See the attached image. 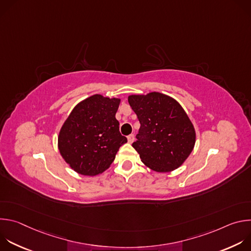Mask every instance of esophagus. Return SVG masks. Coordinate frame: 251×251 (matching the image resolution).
<instances>
[{
	"label": "esophagus",
	"instance_id": "obj_1",
	"mask_svg": "<svg viewBox=\"0 0 251 251\" xmlns=\"http://www.w3.org/2000/svg\"><path fill=\"white\" fill-rule=\"evenodd\" d=\"M127 140H128V143H130V144H132V143L134 142V135L131 134L127 137Z\"/></svg>",
	"mask_w": 251,
	"mask_h": 251
}]
</instances>
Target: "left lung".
Masks as SVG:
<instances>
[{"label": "left lung", "mask_w": 251, "mask_h": 251, "mask_svg": "<svg viewBox=\"0 0 251 251\" xmlns=\"http://www.w3.org/2000/svg\"><path fill=\"white\" fill-rule=\"evenodd\" d=\"M128 102L141 127L132 147L145 166L158 173L180 168L196 144V130L182 105L160 92L132 94Z\"/></svg>", "instance_id": "left-lung-1"}]
</instances>
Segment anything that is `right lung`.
I'll return each mask as SVG.
<instances>
[{"mask_svg":"<svg viewBox=\"0 0 251 251\" xmlns=\"http://www.w3.org/2000/svg\"><path fill=\"white\" fill-rule=\"evenodd\" d=\"M120 98L91 95L77 103L62 124L57 147L77 174L94 176L108 169L127 138L115 118Z\"/></svg>","mask_w":251,"mask_h":251,"instance_id":"1","label":"right lung"}]
</instances>
